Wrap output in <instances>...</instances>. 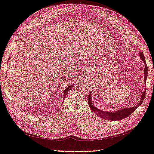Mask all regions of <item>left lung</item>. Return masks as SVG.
I'll return each mask as SVG.
<instances>
[{
	"label": "left lung",
	"mask_w": 154,
	"mask_h": 154,
	"mask_svg": "<svg viewBox=\"0 0 154 154\" xmlns=\"http://www.w3.org/2000/svg\"><path fill=\"white\" fill-rule=\"evenodd\" d=\"M140 54V57L141 61H143L144 63V69H143V73H144V83H146V80L147 78V73H148V69H147L146 63V60H145V57H144V55H143L142 53L139 52ZM146 90H144V91L142 93V94L141 95V99H140V101L139 102L137 105L135 106H133L132 107H128V108H122V109H119V110H117L116 111H112V112H110V111H103V110H101L98 109L97 107H96L95 106L93 105L92 101H91V92L89 93L88 98H87V102H88L89 106L91 108V110L95 112L97 115L103 118L104 119H107V120H111V121H119V120H122L123 119L128 117L129 115L134 112V111L137 109V108L140 106V105L143 103V101L144 98H145V95H146Z\"/></svg>",
	"instance_id": "8db88e82"
}]
</instances>
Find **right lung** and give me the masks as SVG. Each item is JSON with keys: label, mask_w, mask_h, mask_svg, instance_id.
Here are the masks:
<instances>
[{"label": "right lung", "mask_w": 154, "mask_h": 154, "mask_svg": "<svg viewBox=\"0 0 154 154\" xmlns=\"http://www.w3.org/2000/svg\"><path fill=\"white\" fill-rule=\"evenodd\" d=\"M11 59V57H9L8 61H9V59ZM73 85H69L67 87H66V88L64 89V91H63V100H65V99L66 98V97H67V93L69 92V90H70L72 88V87H73Z\"/></svg>", "instance_id": "right-lung-1"}]
</instances>
